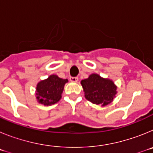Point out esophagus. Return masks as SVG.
Listing matches in <instances>:
<instances>
[{"label": "esophagus", "mask_w": 153, "mask_h": 153, "mask_svg": "<svg viewBox=\"0 0 153 153\" xmlns=\"http://www.w3.org/2000/svg\"><path fill=\"white\" fill-rule=\"evenodd\" d=\"M70 80L71 81V82H74V83H76V82H77L78 81V77H76V76H75V77H70Z\"/></svg>", "instance_id": "1"}]
</instances>
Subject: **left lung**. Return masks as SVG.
<instances>
[{
    "label": "left lung",
    "mask_w": 153,
    "mask_h": 153,
    "mask_svg": "<svg viewBox=\"0 0 153 153\" xmlns=\"http://www.w3.org/2000/svg\"><path fill=\"white\" fill-rule=\"evenodd\" d=\"M87 100L94 104L106 106L113 101L117 94V86L112 80L100 77L98 74H91L81 81Z\"/></svg>",
    "instance_id": "8db88e82"
}]
</instances>
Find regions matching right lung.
Wrapping results in <instances>:
<instances>
[{
    "label": "right lung",
    "instance_id": "add662e5",
    "mask_svg": "<svg viewBox=\"0 0 153 153\" xmlns=\"http://www.w3.org/2000/svg\"><path fill=\"white\" fill-rule=\"evenodd\" d=\"M67 79H61L56 75H51L47 79L40 81L36 86V99L40 103L50 106L57 102L61 98Z\"/></svg>",
    "mask_w": 153,
    "mask_h": 153
}]
</instances>
